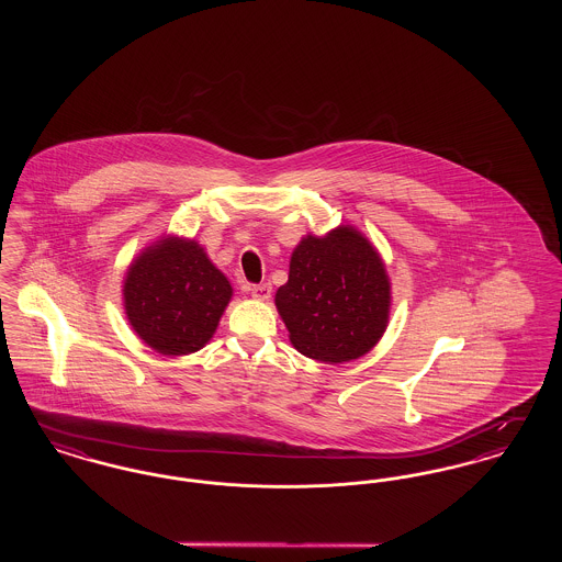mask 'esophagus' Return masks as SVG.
<instances>
[{"mask_svg":"<svg viewBox=\"0 0 562 562\" xmlns=\"http://www.w3.org/2000/svg\"><path fill=\"white\" fill-rule=\"evenodd\" d=\"M250 293H252L255 299H259V301H268L269 296H271V284L269 282L257 284V286L250 289Z\"/></svg>","mask_w":562,"mask_h":562,"instance_id":"esophagus-1","label":"esophagus"}]
</instances>
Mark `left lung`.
<instances>
[{
    "label": "left lung",
    "instance_id": "1",
    "mask_svg": "<svg viewBox=\"0 0 562 562\" xmlns=\"http://www.w3.org/2000/svg\"><path fill=\"white\" fill-rule=\"evenodd\" d=\"M392 289L376 248L356 227L305 236L291 257L276 307L294 348L321 362H349L376 346Z\"/></svg>",
    "mask_w": 562,
    "mask_h": 562
}]
</instances>
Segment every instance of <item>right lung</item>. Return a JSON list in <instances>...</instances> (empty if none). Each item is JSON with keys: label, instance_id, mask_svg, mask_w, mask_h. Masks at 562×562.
I'll return each mask as SVG.
<instances>
[{"label": "right lung", "instance_id": "right-lung-1", "mask_svg": "<svg viewBox=\"0 0 562 562\" xmlns=\"http://www.w3.org/2000/svg\"><path fill=\"white\" fill-rule=\"evenodd\" d=\"M234 294L195 240L164 236L126 271L124 310L134 333L164 356H186L213 339Z\"/></svg>", "mask_w": 562, "mask_h": 562}]
</instances>
